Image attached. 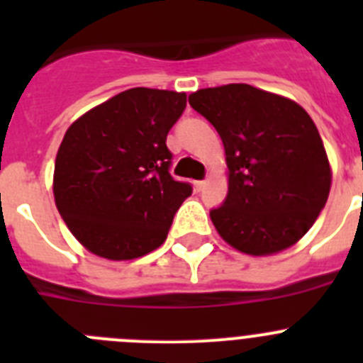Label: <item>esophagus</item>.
<instances>
[{
	"instance_id": "34e87169",
	"label": "esophagus",
	"mask_w": 363,
	"mask_h": 363,
	"mask_svg": "<svg viewBox=\"0 0 363 363\" xmlns=\"http://www.w3.org/2000/svg\"><path fill=\"white\" fill-rule=\"evenodd\" d=\"M205 185H207V182H194V191H203Z\"/></svg>"
}]
</instances>
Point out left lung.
<instances>
[{"label": "left lung", "mask_w": 363, "mask_h": 363, "mask_svg": "<svg viewBox=\"0 0 363 363\" xmlns=\"http://www.w3.org/2000/svg\"><path fill=\"white\" fill-rule=\"evenodd\" d=\"M189 104L220 134L229 192L211 211L236 251L271 256L306 236L331 191L318 129L296 101L247 83L200 89Z\"/></svg>", "instance_id": "obj_1"}]
</instances>
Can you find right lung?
<instances>
[{
	"label": "right lung",
	"mask_w": 363,
	"mask_h": 363,
	"mask_svg": "<svg viewBox=\"0 0 363 363\" xmlns=\"http://www.w3.org/2000/svg\"><path fill=\"white\" fill-rule=\"evenodd\" d=\"M185 105V92L136 86L67 129L54 165V201L86 251L121 262L165 242L174 213L192 194L169 174L165 145Z\"/></svg>",
	"instance_id": "add662e5"
}]
</instances>
